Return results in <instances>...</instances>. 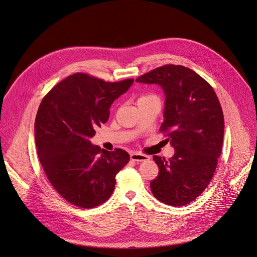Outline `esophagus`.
Instances as JSON below:
<instances>
[{
  "mask_svg": "<svg viewBox=\"0 0 257 257\" xmlns=\"http://www.w3.org/2000/svg\"><path fill=\"white\" fill-rule=\"evenodd\" d=\"M131 160L132 161H136V162H148L150 161V157L147 156V155H143V154H139V153H134V154H131L130 156Z\"/></svg>",
  "mask_w": 257,
  "mask_h": 257,
  "instance_id": "esophagus-1",
  "label": "esophagus"
}]
</instances>
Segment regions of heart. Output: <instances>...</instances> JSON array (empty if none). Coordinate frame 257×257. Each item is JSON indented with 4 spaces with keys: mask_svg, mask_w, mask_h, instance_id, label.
Listing matches in <instances>:
<instances>
[{
    "mask_svg": "<svg viewBox=\"0 0 257 257\" xmlns=\"http://www.w3.org/2000/svg\"><path fill=\"white\" fill-rule=\"evenodd\" d=\"M153 99H158L155 95H151V94H148V95H142L138 102H142V101H148V100H153Z\"/></svg>",
    "mask_w": 257,
    "mask_h": 257,
    "instance_id": "obj_1",
    "label": "heart"
}]
</instances>
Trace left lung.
I'll list each match as a JSON object with an SVG mask.
<instances>
[{
  "instance_id": "8db88e82",
  "label": "left lung",
  "mask_w": 257,
  "mask_h": 257,
  "mask_svg": "<svg viewBox=\"0 0 257 257\" xmlns=\"http://www.w3.org/2000/svg\"><path fill=\"white\" fill-rule=\"evenodd\" d=\"M136 82L162 87L166 100L161 130L174 149L169 160L153 157L160 171L151 190L165 204H189L208 186L221 156L225 122L220 101L203 78L179 65L157 68Z\"/></svg>"
}]
</instances>
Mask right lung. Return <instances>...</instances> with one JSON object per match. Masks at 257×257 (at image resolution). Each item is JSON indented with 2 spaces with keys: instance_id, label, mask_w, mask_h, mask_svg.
Wrapping results in <instances>:
<instances>
[{
  "instance_id": "add662e5",
  "label": "right lung",
  "mask_w": 257,
  "mask_h": 257,
  "mask_svg": "<svg viewBox=\"0 0 257 257\" xmlns=\"http://www.w3.org/2000/svg\"><path fill=\"white\" fill-rule=\"evenodd\" d=\"M133 82L106 83L77 73L42 99L34 123L38 158L52 186L69 203L89 209L112 194L115 176L130 156L121 149H100L90 138L108 120L115 99Z\"/></svg>"
}]
</instances>
